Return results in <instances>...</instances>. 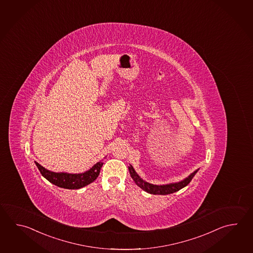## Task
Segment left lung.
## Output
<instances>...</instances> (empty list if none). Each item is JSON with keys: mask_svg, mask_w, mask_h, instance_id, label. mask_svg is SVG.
Returning <instances> with one entry per match:
<instances>
[{"mask_svg": "<svg viewBox=\"0 0 253 253\" xmlns=\"http://www.w3.org/2000/svg\"><path fill=\"white\" fill-rule=\"evenodd\" d=\"M129 171L130 176L134 181L135 184L137 186H139L141 189H143L147 193H150V194H152V195H162V196H164V195L173 194V193H175L176 191H179L183 187L187 186L190 183L192 178L194 177V175H196V172L198 171V169L194 171L191 175H188L184 180L177 182V183L169 184V185H162V186L150 184V183H148V182L143 180L142 178H140L139 175L136 173V171L134 170V169L132 168L131 165L129 166Z\"/></svg>", "mask_w": 253, "mask_h": 253, "instance_id": "8db88e82", "label": "left lung"}]
</instances>
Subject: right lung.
I'll use <instances>...</instances> for the list:
<instances>
[{
	"label": "right lung",
	"instance_id": "obj_1",
	"mask_svg": "<svg viewBox=\"0 0 253 253\" xmlns=\"http://www.w3.org/2000/svg\"><path fill=\"white\" fill-rule=\"evenodd\" d=\"M38 169L42 175L55 186L66 188V189H79L84 186H87L98 177L103 162H97L88 171L80 174H69L64 172H52L47 170L42 165L35 161Z\"/></svg>",
	"mask_w": 253,
	"mask_h": 253
}]
</instances>
